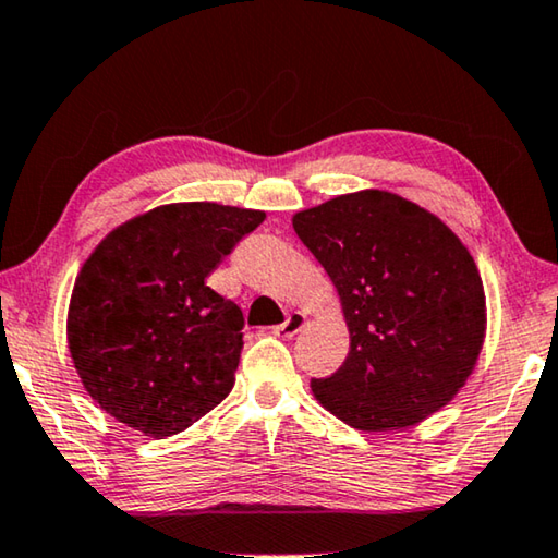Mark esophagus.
I'll return each mask as SVG.
<instances>
[{"label": "esophagus", "instance_id": "1", "mask_svg": "<svg viewBox=\"0 0 558 558\" xmlns=\"http://www.w3.org/2000/svg\"><path fill=\"white\" fill-rule=\"evenodd\" d=\"M304 324H306V314H302V312H291V314L287 316L284 324H279V327H274V333H277V337H281V339H291V337H296V333L304 329Z\"/></svg>", "mask_w": 558, "mask_h": 558}]
</instances>
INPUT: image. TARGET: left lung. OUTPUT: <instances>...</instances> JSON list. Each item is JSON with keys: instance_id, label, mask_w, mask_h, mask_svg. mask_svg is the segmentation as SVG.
<instances>
[{"instance_id": "left-lung-1", "label": "left lung", "mask_w": 558, "mask_h": 558, "mask_svg": "<svg viewBox=\"0 0 558 558\" xmlns=\"http://www.w3.org/2000/svg\"><path fill=\"white\" fill-rule=\"evenodd\" d=\"M296 236L337 287L349 356L312 379L359 432L416 426L457 397L486 337V296L461 239L404 196L364 190L296 211Z\"/></svg>"}]
</instances>
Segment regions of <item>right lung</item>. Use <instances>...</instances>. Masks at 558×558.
Here are the masks:
<instances>
[{"instance_id": "add662e5", "label": "right lung", "mask_w": 558, "mask_h": 558, "mask_svg": "<svg viewBox=\"0 0 558 558\" xmlns=\"http://www.w3.org/2000/svg\"><path fill=\"white\" fill-rule=\"evenodd\" d=\"M259 209L179 202L134 217L76 274L66 344L97 404L151 439L227 399L242 356V308L207 287Z\"/></svg>"}]
</instances>
